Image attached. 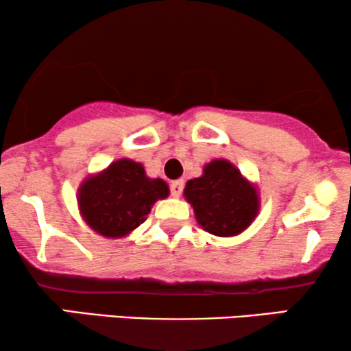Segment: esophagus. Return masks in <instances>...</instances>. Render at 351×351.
Segmentation results:
<instances>
[{"mask_svg":"<svg viewBox=\"0 0 351 351\" xmlns=\"http://www.w3.org/2000/svg\"><path fill=\"white\" fill-rule=\"evenodd\" d=\"M182 190H184V180H174L171 182V195L172 196H180Z\"/></svg>","mask_w":351,"mask_h":351,"instance_id":"esophagus-1","label":"esophagus"}]
</instances>
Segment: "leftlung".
Returning <instances> with one entry per match:
<instances>
[{"label": "left lung", "instance_id": "1", "mask_svg": "<svg viewBox=\"0 0 351 351\" xmlns=\"http://www.w3.org/2000/svg\"><path fill=\"white\" fill-rule=\"evenodd\" d=\"M184 195L196 220L215 237H234L246 230L258 213L256 186L227 160L204 166L203 176L186 182Z\"/></svg>", "mask_w": 351, "mask_h": 351}]
</instances>
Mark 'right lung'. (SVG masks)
I'll return each mask as SVG.
<instances>
[{
    "instance_id": "obj_1",
    "label": "right lung",
    "mask_w": 351,
    "mask_h": 351,
    "mask_svg": "<svg viewBox=\"0 0 351 351\" xmlns=\"http://www.w3.org/2000/svg\"><path fill=\"white\" fill-rule=\"evenodd\" d=\"M169 195L162 179H148L141 162L118 160L78 190L80 213L105 238L126 237L147 220L152 206Z\"/></svg>"
}]
</instances>
